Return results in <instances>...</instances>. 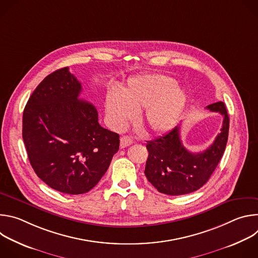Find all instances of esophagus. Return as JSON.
I'll use <instances>...</instances> for the list:
<instances>
[{
    "label": "esophagus",
    "instance_id": "34e87169",
    "mask_svg": "<svg viewBox=\"0 0 258 258\" xmlns=\"http://www.w3.org/2000/svg\"><path fill=\"white\" fill-rule=\"evenodd\" d=\"M132 144H133V140L130 137L123 136L120 139V148H125V147H127V146H130Z\"/></svg>",
    "mask_w": 258,
    "mask_h": 258
}]
</instances>
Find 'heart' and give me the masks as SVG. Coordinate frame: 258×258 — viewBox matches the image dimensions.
I'll use <instances>...</instances> for the list:
<instances>
[{"instance_id": "b5f03b06", "label": "heart", "mask_w": 258, "mask_h": 258, "mask_svg": "<svg viewBox=\"0 0 258 258\" xmlns=\"http://www.w3.org/2000/svg\"><path fill=\"white\" fill-rule=\"evenodd\" d=\"M187 103V95L175 81L161 75H145L132 79L121 94L115 91L106 96L105 108L110 124L121 128L134 112L143 111L142 125L151 133H163L178 120Z\"/></svg>"}]
</instances>
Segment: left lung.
I'll return each instance as SVG.
<instances>
[{"label": "left lung", "instance_id": "obj_1", "mask_svg": "<svg viewBox=\"0 0 258 258\" xmlns=\"http://www.w3.org/2000/svg\"><path fill=\"white\" fill-rule=\"evenodd\" d=\"M224 116L223 127L213 144L200 153H191L181 144L179 126L147 143L149 152L145 175L158 192L177 196L197 191L207 182L225 152L230 118L224 102L206 107Z\"/></svg>", "mask_w": 258, "mask_h": 258}]
</instances>
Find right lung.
I'll use <instances>...</instances> for the list:
<instances>
[{"instance_id": "right-lung-1", "label": "right lung", "mask_w": 258, "mask_h": 258, "mask_svg": "<svg viewBox=\"0 0 258 258\" xmlns=\"http://www.w3.org/2000/svg\"><path fill=\"white\" fill-rule=\"evenodd\" d=\"M82 85L68 67L36 87L23 111L22 138L29 162L61 193L92 190L119 149V136L102 127L96 107L80 98Z\"/></svg>"}]
</instances>
